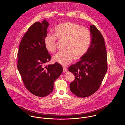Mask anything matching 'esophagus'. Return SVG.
I'll use <instances>...</instances> for the list:
<instances>
[{
    "instance_id": "obj_1",
    "label": "esophagus",
    "mask_w": 125,
    "mask_h": 125,
    "mask_svg": "<svg viewBox=\"0 0 125 125\" xmlns=\"http://www.w3.org/2000/svg\"><path fill=\"white\" fill-rule=\"evenodd\" d=\"M63 72H66L67 71V69L65 66H63Z\"/></svg>"
}]
</instances>
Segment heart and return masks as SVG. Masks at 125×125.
I'll list each match as a JSON object with an SVG mask.
<instances>
[{"label":"heart","instance_id":"1","mask_svg":"<svg viewBox=\"0 0 125 125\" xmlns=\"http://www.w3.org/2000/svg\"><path fill=\"white\" fill-rule=\"evenodd\" d=\"M54 35L47 34L44 45L48 51L54 52L56 49L57 38L65 41V52H59L54 55L53 60L63 65L69 64L73 57L78 59L86 53L90 44V33L87 28L72 21L58 25L54 29Z\"/></svg>","mask_w":125,"mask_h":125}]
</instances>
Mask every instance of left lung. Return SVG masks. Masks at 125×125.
Listing matches in <instances>:
<instances>
[{"label": "left lung", "instance_id": "8db88e82", "mask_svg": "<svg viewBox=\"0 0 125 125\" xmlns=\"http://www.w3.org/2000/svg\"><path fill=\"white\" fill-rule=\"evenodd\" d=\"M91 41L87 52L68 68L75 76L70 89L75 95L86 97L99 88L107 71V54L104 40L95 25L90 26Z\"/></svg>", "mask_w": 125, "mask_h": 125}]
</instances>
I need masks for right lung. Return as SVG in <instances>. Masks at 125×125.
I'll list each match as a JSON object with an SVG mask.
<instances>
[{"label": "right lung", "mask_w": 125, "mask_h": 125, "mask_svg": "<svg viewBox=\"0 0 125 125\" xmlns=\"http://www.w3.org/2000/svg\"><path fill=\"white\" fill-rule=\"evenodd\" d=\"M48 26L45 20L31 25L20 42L17 54V68L25 87L39 97L52 92L54 82L63 72L57 62L45 65L51 59L44 45Z\"/></svg>", "instance_id": "right-lung-1"}]
</instances>
